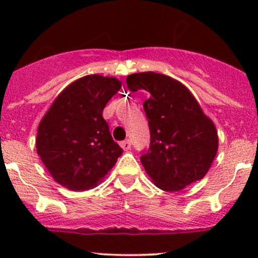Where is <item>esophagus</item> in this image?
Instances as JSON below:
<instances>
[{
  "label": "esophagus",
  "mask_w": 258,
  "mask_h": 258,
  "mask_svg": "<svg viewBox=\"0 0 258 258\" xmlns=\"http://www.w3.org/2000/svg\"><path fill=\"white\" fill-rule=\"evenodd\" d=\"M120 146H121V148H122L123 150H130V149H131V142H130L128 139H126V141L121 142Z\"/></svg>",
  "instance_id": "obj_1"
}]
</instances>
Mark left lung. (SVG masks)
I'll return each instance as SVG.
<instances>
[{"label": "left lung", "instance_id": "obj_1", "mask_svg": "<svg viewBox=\"0 0 258 258\" xmlns=\"http://www.w3.org/2000/svg\"><path fill=\"white\" fill-rule=\"evenodd\" d=\"M132 92L146 90L144 102L150 146L141 156L142 165L158 188L178 191L204 178L218 149V136L211 119L190 91L162 74L128 75Z\"/></svg>", "mask_w": 258, "mask_h": 258}]
</instances>
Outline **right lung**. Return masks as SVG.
I'll return each instance as SVG.
<instances>
[{
	"mask_svg": "<svg viewBox=\"0 0 258 258\" xmlns=\"http://www.w3.org/2000/svg\"><path fill=\"white\" fill-rule=\"evenodd\" d=\"M120 88L115 78L84 76L63 90L42 117L36 150L60 185L87 190L116 164L122 149L111 137L103 109Z\"/></svg>",
	"mask_w": 258,
	"mask_h": 258,
	"instance_id": "obj_1",
	"label": "right lung"
}]
</instances>
